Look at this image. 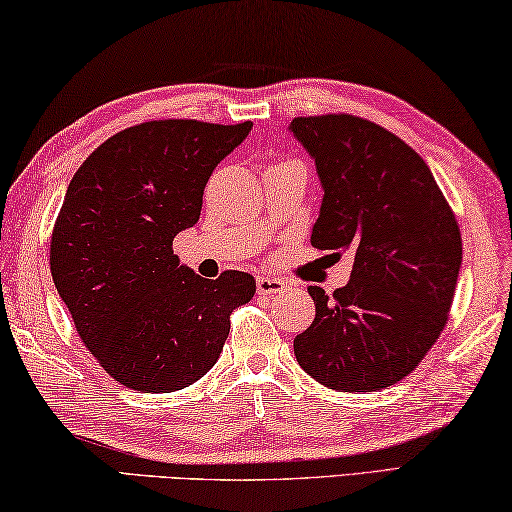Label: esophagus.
<instances>
[{
  "instance_id": "esophagus-1",
  "label": "esophagus",
  "mask_w": 512,
  "mask_h": 512,
  "mask_svg": "<svg viewBox=\"0 0 512 512\" xmlns=\"http://www.w3.org/2000/svg\"><path fill=\"white\" fill-rule=\"evenodd\" d=\"M286 283L281 279H276V276H258L256 279V290L258 295L263 297H272V295H281V292H286Z\"/></svg>"
}]
</instances>
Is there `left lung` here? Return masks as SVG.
<instances>
[{
  "mask_svg": "<svg viewBox=\"0 0 512 512\" xmlns=\"http://www.w3.org/2000/svg\"><path fill=\"white\" fill-rule=\"evenodd\" d=\"M324 197L317 249L351 251L347 286H311L315 320L295 338L301 370L340 392H376L420 365L454 299L463 242L424 158L354 115L295 117Z\"/></svg>",
  "mask_w": 512,
  "mask_h": 512,
  "instance_id": "left-lung-1",
  "label": "left lung"
}]
</instances>
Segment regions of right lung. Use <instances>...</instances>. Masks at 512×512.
I'll list each match as a JSON object with an SVG mask.
<instances>
[{
  "instance_id": "obj_1",
  "label": "right lung",
  "mask_w": 512,
  "mask_h": 512,
  "mask_svg": "<svg viewBox=\"0 0 512 512\" xmlns=\"http://www.w3.org/2000/svg\"><path fill=\"white\" fill-rule=\"evenodd\" d=\"M251 127L138 124L102 142L67 186L49 245L54 286L83 345L131 390L199 381L222 354L233 308L254 297L251 274L201 279L172 251L197 224L217 163Z\"/></svg>"
}]
</instances>
